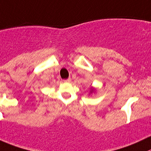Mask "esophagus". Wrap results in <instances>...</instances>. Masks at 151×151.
Here are the masks:
<instances>
[{
  "label": "esophagus",
  "instance_id": "esophagus-1",
  "mask_svg": "<svg viewBox=\"0 0 151 151\" xmlns=\"http://www.w3.org/2000/svg\"><path fill=\"white\" fill-rule=\"evenodd\" d=\"M70 81H71V79H70V78H68V79L64 80V82H65V83H69V82H70Z\"/></svg>",
  "mask_w": 151,
  "mask_h": 151
}]
</instances>
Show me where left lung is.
<instances>
[{"label": "left lung", "instance_id": "1", "mask_svg": "<svg viewBox=\"0 0 151 151\" xmlns=\"http://www.w3.org/2000/svg\"><path fill=\"white\" fill-rule=\"evenodd\" d=\"M96 89H95L94 87H92L91 88H90V93H89V94H90H90H92V93H93V92L96 91Z\"/></svg>", "mask_w": 151, "mask_h": 151}]
</instances>
